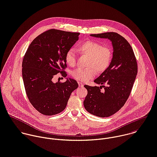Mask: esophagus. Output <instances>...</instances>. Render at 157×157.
Here are the masks:
<instances>
[{
  "instance_id": "1",
  "label": "esophagus",
  "mask_w": 157,
  "mask_h": 157,
  "mask_svg": "<svg viewBox=\"0 0 157 157\" xmlns=\"http://www.w3.org/2000/svg\"><path fill=\"white\" fill-rule=\"evenodd\" d=\"M78 86H79V87H83L84 86V84H83V83L82 82H78Z\"/></svg>"
}]
</instances>
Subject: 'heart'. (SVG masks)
<instances>
[{
	"mask_svg": "<svg viewBox=\"0 0 157 157\" xmlns=\"http://www.w3.org/2000/svg\"><path fill=\"white\" fill-rule=\"evenodd\" d=\"M77 49L81 55L89 57L87 68H77L71 73L75 79L87 82L94 78L97 71L103 73L110 66L112 57L113 51L111 47L102 45L100 43L94 40H86L77 47ZM77 56L73 48H70L65 54V61L70 67L76 65Z\"/></svg>",
	"mask_w": 157,
	"mask_h": 157,
	"instance_id": "obj_1",
	"label": "heart"
}]
</instances>
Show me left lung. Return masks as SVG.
Here are the masks:
<instances>
[{"label":"left lung","mask_w":157,"mask_h":157,"mask_svg":"<svg viewBox=\"0 0 157 157\" xmlns=\"http://www.w3.org/2000/svg\"><path fill=\"white\" fill-rule=\"evenodd\" d=\"M90 36L110 39L113 52L109 67L94 80L101 86H84L87 95L84 106L93 115L109 117L123 107L131 92L137 74V60L131 45L119 34L110 32ZM102 87L104 90L101 91Z\"/></svg>","instance_id":"left-lung-1"}]
</instances>
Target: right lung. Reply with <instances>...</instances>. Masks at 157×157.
I'll use <instances>...</instances> for the list:
<instances>
[{
  "mask_svg": "<svg viewBox=\"0 0 157 157\" xmlns=\"http://www.w3.org/2000/svg\"><path fill=\"white\" fill-rule=\"evenodd\" d=\"M79 33L55 29L36 37L28 47L22 63V76L28 98L42 115L58 114L66 108L77 82L69 78L54 83L52 78L60 73L67 76L65 54L78 40Z\"/></svg>",
  "mask_w": 157,
  "mask_h": 157,
  "instance_id": "add662e5",
  "label": "right lung"
}]
</instances>
